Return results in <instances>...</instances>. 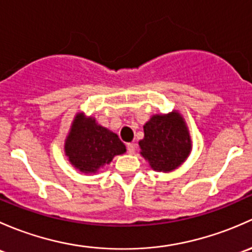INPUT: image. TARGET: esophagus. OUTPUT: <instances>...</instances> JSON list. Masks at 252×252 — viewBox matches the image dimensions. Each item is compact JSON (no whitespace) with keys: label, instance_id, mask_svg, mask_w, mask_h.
I'll return each mask as SVG.
<instances>
[{"label":"esophagus","instance_id":"34e87169","mask_svg":"<svg viewBox=\"0 0 252 252\" xmlns=\"http://www.w3.org/2000/svg\"><path fill=\"white\" fill-rule=\"evenodd\" d=\"M134 152H136V144L133 143L127 144V153H128V154H134Z\"/></svg>","mask_w":252,"mask_h":252}]
</instances>
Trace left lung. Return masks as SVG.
<instances>
[{
  "label": "left lung",
  "mask_w": 252,
  "mask_h": 252,
  "mask_svg": "<svg viewBox=\"0 0 252 252\" xmlns=\"http://www.w3.org/2000/svg\"><path fill=\"white\" fill-rule=\"evenodd\" d=\"M143 128L144 138L139 142L141 154L153 170L162 172L175 170L190 153L189 133L178 113L154 115Z\"/></svg>",
  "instance_id": "obj_1"
}]
</instances>
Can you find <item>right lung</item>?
I'll use <instances>...</instances> for the list:
<instances>
[{
  "instance_id": "add662e5",
  "label": "right lung",
  "mask_w": 252,
  "mask_h": 252,
  "mask_svg": "<svg viewBox=\"0 0 252 252\" xmlns=\"http://www.w3.org/2000/svg\"><path fill=\"white\" fill-rule=\"evenodd\" d=\"M125 152V144L118 134L97 125L94 119H85L82 114L75 118L65 142V153L69 161L81 172H95L115 155Z\"/></svg>"
}]
</instances>
